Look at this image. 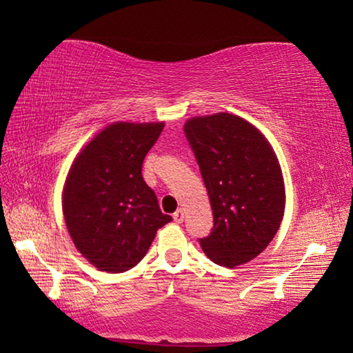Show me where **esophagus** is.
I'll return each mask as SVG.
<instances>
[{
	"label": "esophagus",
	"instance_id": "esophagus-1",
	"mask_svg": "<svg viewBox=\"0 0 353 353\" xmlns=\"http://www.w3.org/2000/svg\"><path fill=\"white\" fill-rule=\"evenodd\" d=\"M172 218H174V221L177 224L183 223V210H177L174 214H172Z\"/></svg>",
	"mask_w": 353,
	"mask_h": 353
}]
</instances>
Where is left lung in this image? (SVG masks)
Listing matches in <instances>:
<instances>
[{
	"label": "left lung",
	"instance_id": "1",
	"mask_svg": "<svg viewBox=\"0 0 353 353\" xmlns=\"http://www.w3.org/2000/svg\"><path fill=\"white\" fill-rule=\"evenodd\" d=\"M213 213L201 248L219 266L254 260L277 234L285 213V182L271 143L238 115L219 112L183 124Z\"/></svg>",
	"mask_w": 353,
	"mask_h": 353
}]
</instances>
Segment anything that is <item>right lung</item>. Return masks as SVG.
<instances>
[{
	"label": "right lung",
	"mask_w": 353,
	"mask_h": 353,
	"mask_svg": "<svg viewBox=\"0 0 353 353\" xmlns=\"http://www.w3.org/2000/svg\"><path fill=\"white\" fill-rule=\"evenodd\" d=\"M163 128V121L112 123L70 166L62 190L65 224L76 249L99 271L134 268L172 219L141 176L143 160Z\"/></svg>",
	"instance_id": "1"
}]
</instances>
